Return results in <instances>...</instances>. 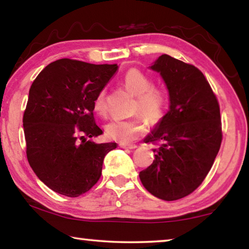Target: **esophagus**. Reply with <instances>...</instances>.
I'll list each match as a JSON object with an SVG mask.
<instances>
[{"label":"esophagus","mask_w":249,"mask_h":249,"mask_svg":"<svg viewBox=\"0 0 249 249\" xmlns=\"http://www.w3.org/2000/svg\"><path fill=\"white\" fill-rule=\"evenodd\" d=\"M121 148H124V149H136L137 148V145L136 144H125V143H120L119 144Z\"/></svg>","instance_id":"1"}]
</instances>
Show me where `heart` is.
I'll use <instances>...</instances> for the list:
<instances>
[{"label":"heart","mask_w":249,"mask_h":249,"mask_svg":"<svg viewBox=\"0 0 249 249\" xmlns=\"http://www.w3.org/2000/svg\"><path fill=\"white\" fill-rule=\"evenodd\" d=\"M124 83L125 87L137 96V111L140 110L152 122L160 120L166 106L165 92L159 88H153L152 79L138 69H130L127 71L124 77ZM93 108L98 115H106L107 106L105 100V90L98 92L93 101ZM144 131L145 122L140 116L132 119H115L106 125L108 137L121 143L137 140Z\"/></svg>","instance_id":"1"}]
</instances>
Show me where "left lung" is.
I'll use <instances>...</instances> for the list:
<instances>
[{
	"instance_id": "obj_1",
	"label": "left lung",
	"mask_w": 249,
	"mask_h": 249,
	"mask_svg": "<svg viewBox=\"0 0 249 249\" xmlns=\"http://www.w3.org/2000/svg\"><path fill=\"white\" fill-rule=\"evenodd\" d=\"M149 68L164 80L170 105L144 138L159 148L139 177L154 196L175 201L196 190L213 165L222 142L219 106L209 81L193 65L164 54Z\"/></svg>"
}]
</instances>
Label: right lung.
Returning <instances> with one entry per match:
<instances>
[{
    "label": "right lung",
    "instance_id": "add662e5",
    "mask_svg": "<svg viewBox=\"0 0 249 249\" xmlns=\"http://www.w3.org/2000/svg\"><path fill=\"white\" fill-rule=\"evenodd\" d=\"M117 69V64L63 58L33 81L23 116L26 156L54 192L68 197L88 192L99 180L106 154L117 148L115 142L92 140L103 133L93 118V101Z\"/></svg>",
    "mask_w": 249,
    "mask_h": 249
}]
</instances>
